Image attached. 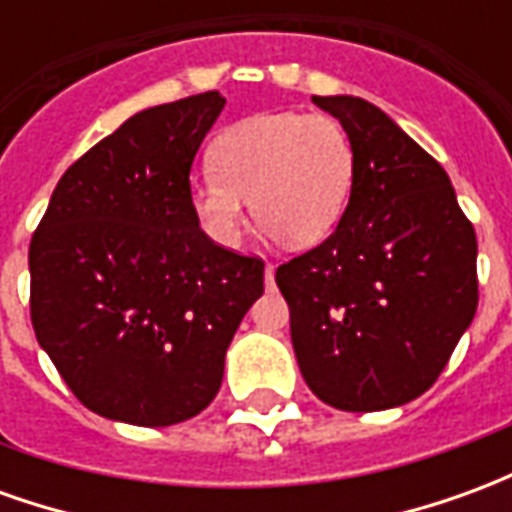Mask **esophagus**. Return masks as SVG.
<instances>
[{
    "label": "esophagus",
    "mask_w": 512,
    "mask_h": 512,
    "mask_svg": "<svg viewBox=\"0 0 512 512\" xmlns=\"http://www.w3.org/2000/svg\"><path fill=\"white\" fill-rule=\"evenodd\" d=\"M274 271H277V266H274V263H266V271H263V274H266V288H274Z\"/></svg>",
    "instance_id": "34e87169"
}]
</instances>
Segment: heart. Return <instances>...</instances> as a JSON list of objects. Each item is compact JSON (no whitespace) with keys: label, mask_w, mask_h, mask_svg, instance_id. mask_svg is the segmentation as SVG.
I'll use <instances>...</instances> for the list:
<instances>
[{"label":"heart","mask_w":512,"mask_h":512,"mask_svg":"<svg viewBox=\"0 0 512 512\" xmlns=\"http://www.w3.org/2000/svg\"><path fill=\"white\" fill-rule=\"evenodd\" d=\"M211 172L191 180V208L216 244L235 246L246 200L268 233L293 246L329 238L343 219L356 175L351 136L329 115L246 117L211 147Z\"/></svg>","instance_id":"1"}]
</instances>
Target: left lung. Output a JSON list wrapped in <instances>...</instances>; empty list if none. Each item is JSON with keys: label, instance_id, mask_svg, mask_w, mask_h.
<instances>
[{"label": "left lung", "instance_id": "obj_1", "mask_svg": "<svg viewBox=\"0 0 512 512\" xmlns=\"http://www.w3.org/2000/svg\"><path fill=\"white\" fill-rule=\"evenodd\" d=\"M356 153L343 219L277 268L307 386L340 411L403 406L433 386L477 312V238L439 161L378 106L312 95Z\"/></svg>", "mask_w": 512, "mask_h": 512}]
</instances>
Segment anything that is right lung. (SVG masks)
Returning a JSON list of instances; mask_svg holds the SVG:
<instances>
[{
	"mask_svg": "<svg viewBox=\"0 0 512 512\" xmlns=\"http://www.w3.org/2000/svg\"><path fill=\"white\" fill-rule=\"evenodd\" d=\"M222 109L213 90L128 117L68 167L32 235L35 337L106 419L197 417L263 296V260L213 244L191 208V161Z\"/></svg>",
	"mask_w": 512,
	"mask_h": 512,
	"instance_id": "1",
	"label": "right lung"
}]
</instances>
